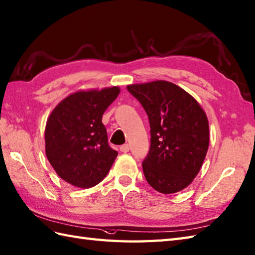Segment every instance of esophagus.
Returning a JSON list of instances; mask_svg holds the SVG:
<instances>
[{
	"instance_id": "1",
	"label": "esophagus",
	"mask_w": 255,
	"mask_h": 255,
	"mask_svg": "<svg viewBox=\"0 0 255 255\" xmlns=\"http://www.w3.org/2000/svg\"><path fill=\"white\" fill-rule=\"evenodd\" d=\"M120 150L123 152V153H127L129 152V145L128 144H124L120 147Z\"/></svg>"
}]
</instances>
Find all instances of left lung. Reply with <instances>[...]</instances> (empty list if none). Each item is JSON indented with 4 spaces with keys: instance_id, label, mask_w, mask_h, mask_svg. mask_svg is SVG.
<instances>
[{
    "instance_id": "left-lung-1",
    "label": "left lung",
    "mask_w": 255,
    "mask_h": 255,
    "mask_svg": "<svg viewBox=\"0 0 255 255\" xmlns=\"http://www.w3.org/2000/svg\"><path fill=\"white\" fill-rule=\"evenodd\" d=\"M143 106L151 127L149 154L142 163L149 185L170 194L199 174L210 143L209 121L191 94L165 80L127 86Z\"/></svg>"
}]
</instances>
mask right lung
<instances>
[{
  "label": "right lung",
  "instance_id": "obj_1",
  "mask_svg": "<svg viewBox=\"0 0 255 255\" xmlns=\"http://www.w3.org/2000/svg\"><path fill=\"white\" fill-rule=\"evenodd\" d=\"M120 87L80 90L69 94L52 111L45 125V154L63 180L77 188L102 181L117 156L109 145L102 123Z\"/></svg>",
  "mask_w": 255,
  "mask_h": 255
}]
</instances>
